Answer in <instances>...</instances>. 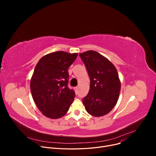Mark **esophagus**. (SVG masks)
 <instances>
[{"label": "esophagus", "mask_w": 156, "mask_h": 156, "mask_svg": "<svg viewBox=\"0 0 156 156\" xmlns=\"http://www.w3.org/2000/svg\"><path fill=\"white\" fill-rule=\"evenodd\" d=\"M74 90L75 91V93H78V86H76L74 87Z\"/></svg>", "instance_id": "esophagus-1"}]
</instances>
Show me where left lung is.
<instances>
[{"label":"left lung","instance_id":"left-lung-1","mask_svg":"<svg viewBox=\"0 0 156 156\" xmlns=\"http://www.w3.org/2000/svg\"><path fill=\"white\" fill-rule=\"evenodd\" d=\"M90 79V89L83 99L88 114L101 117L116 105L121 83L115 66L106 57L94 51L80 53Z\"/></svg>","mask_w":156,"mask_h":156}]
</instances>
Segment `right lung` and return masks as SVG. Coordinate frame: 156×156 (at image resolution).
<instances>
[{
    "mask_svg": "<svg viewBox=\"0 0 156 156\" xmlns=\"http://www.w3.org/2000/svg\"><path fill=\"white\" fill-rule=\"evenodd\" d=\"M77 56L78 53L57 51L43 56L36 65L30 89L44 116L57 119L68 112L75 96V91L68 87V69Z\"/></svg>",
    "mask_w": 156,
    "mask_h": 156,
    "instance_id": "obj_1",
    "label": "right lung"
}]
</instances>
